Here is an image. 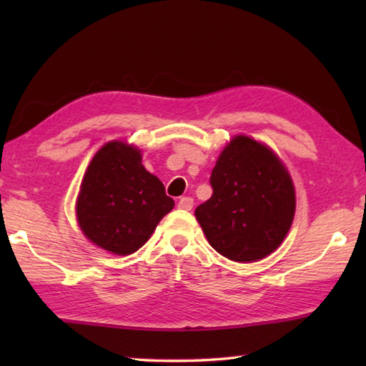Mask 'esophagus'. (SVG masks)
<instances>
[{"instance_id": "1", "label": "esophagus", "mask_w": 366, "mask_h": 366, "mask_svg": "<svg viewBox=\"0 0 366 366\" xmlns=\"http://www.w3.org/2000/svg\"><path fill=\"white\" fill-rule=\"evenodd\" d=\"M177 207L181 208V209H192V207H194V198L192 197H182V198H179V203H177Z\"/></svg>"}]
</instances>
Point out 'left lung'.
Returning <instances> with one entry per match:
<instances>
[{"instance_id":"1","label":"left lung","mask_w":366,"mask_h":366,"mask_svg":"<svg viewBox=\"0 0 366 366\" xmlns=\"http://www.w3.org/2000/svg\"><path fill=\"white\" fill-rule=\"evenodd\" d=\"M213 195L195 209L209 245L232 262H258L286 239L295 190L277 154L247 135H235L209 177Z\"/></svg>"}]
</instances>
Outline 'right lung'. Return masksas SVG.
Instances as JSON below:
<instances>
[{"mask_svg": "<svg viewBox=\"0 0 366 366\" xmlns=\"http://www.w3.org/2000/svg\"><path fill=\"white\" fill-rule=\"evenodd\" d=\"M174 200L142 164L137 147L113 140L86 168L76 203L79 226L90 242L114 255L144 245Z\"/></svg>", "mask_w": 366, "mask_h": 366, "instance_id": "1", "label": "right lung"}]
</instances>
